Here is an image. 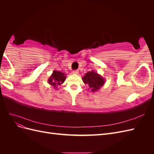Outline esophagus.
Here are the masks:
<instances>
[{
  "label": "esophagus",
  "instance_id": "esophagus-1",
  "mask_svg": "<svg viewBox=\"0 0 154 154\" xmlns=\"http://www.w3.org/2000/svg\"><path fill=\"white\" fill-rule=\"evenodd\" d=\"M78 72H79L78 70H74V71H72V73H73V74H78Z\"/></svg>",
  "mask_w": 154,
  "mask_h": 154
}]
</instances>
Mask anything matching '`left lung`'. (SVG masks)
<instances>
[{"instance_id":"1","label":"left lung","mask_w":154,"mask_h":154,"mask_svg":"<svg viewBox=\"0 0 154 154\" xmlns=\"http://www.w3.org/2000/svg\"><path fill=\"white\" fill-rule=\"evenodd\" d=\"M82 80L85 84L89 87V89L92 92L98 91L105 83L104 79L94 71L87 72L82 78Z\"/></svg>"}]
</instances>
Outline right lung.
<instances>
[{
	"label": "right lung",
	"mask_w": 154,
	"mask_h": 154,
	"mask_svg": "<svg viewBox=\"0 0 154 154\" xmlns=\"http://www.w3.org/2000/svg\"><path fill=\"white\" fill-rule=\"evenodd\" d=\"M66 74L60 71H54L53 74L49 79L48 82L49 84L53 85L54 88H58L57 87L62 84L66 80Z\"/></svg>",
	"instance_id": "obj_1"
}]
</instances>
